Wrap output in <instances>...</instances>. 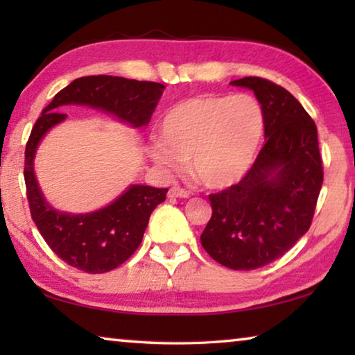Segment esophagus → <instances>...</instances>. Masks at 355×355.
<instances>
[{"label": "esophagus", "instance_id": "1", "mask_svg": "<svg viewBox=\"0 0 355 355\" xmlns=\"http://www.w3.org/2000/svg\"><path fill=\"white\" fill-rule=\"evenodd\" d=\"M167 197H171V199H173V197L186 199V197H189V192L182 189V188H178V186H172V188L169 189V192H167Z\"/></svg>", "mask_w": 355, "mask_h": 355}]
</instances>
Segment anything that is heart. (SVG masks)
Wrapping results in <instances>:
<instances>
[{
  "label": "heart",
  "instance_id": "heart-1",
  "mask_svg": "<svg viewBox=\"0 0 355 355\" xmlns=\"http://www.w3.org/2000/svg\"><path fill=\"white\" fill-rule=\"evenodd\" d=\"M161 137L150 147L153 161L180 172L184 161L209 189L241 182L254 166L264 136V112L248 94L199 95L172 106L159 123Z\"/></svg>",
  "mask_w": 355,
  "mask_h": 355
}]
</instances>
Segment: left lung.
<instances>
[{
    "label": "left lung",
    "mask_w": 355,
    "mask_h": 355,
    "mask_svg": "<svg viewBox=\"0 0 355 355\" xmlns=\"http://www.w3.org/2000/svg\"><path fill=\"white\" fill-rule=\"evenodd\" d=\"M255 94L264 112V144L241 182L209 196L213 216L200 241L230 269L261 268L304 236L322 186L318 130L302 105L268 80L230 83Z\"/></svg>",
    "instance_id": "8db88e82"
}]
</instances>
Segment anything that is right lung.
I'll return each mask as SVG.
<instances>
[{"label": "right lung", "instance_id": "add662e5", "mask_svg": "<svg viewBox=\"0 0 355 355\" xmlns=\"http://www.w3.org/2000/svg\"><path fill=\"white\" fill-rule=\"evenodd\" d=\"M164 86L120 76H83L55 95L29 136L25 152V183L29 209L51 250L70 266L103 274L127 261L139 248L150 214L166 200L167 189L130 184L117 199L91 213H67L53 208L42 192L34 159L48 131L67 119L61 107L89 106L116 117L131 128L147 127Z\"/></svg>", "mask_w": 355, "mask_h": 355}]
</instances>
